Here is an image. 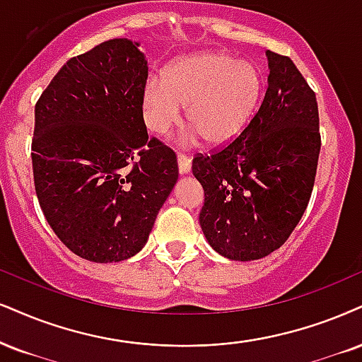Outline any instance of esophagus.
I'll list each match as a JSON object with an SVG mask.
<instances>
[{"instance_id": "obj_1", "label": "esophagus", "mask_w": 362, "mask_h": 362, "mask_svg": "<svg viewBox=\"0 0 362 362\" xmlns=\"http://www.w3.org/2000/svg\"><path fill=\"white\" fill-rule=\"evenodd\" d=\"M177 164H180V173L186 174L191 171V158L188 154L180 153L177 154Z\"/></svg>"}]
</instances>
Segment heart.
<instances>
[{"label": "heart", "mask_w": 362, "mask_h": 362, "mask_svg": "<svg viewBox=\"0 0 362 362\" xmlns=\"http://www.w3.org/2000/svg\"><path fill=\"white\" fill-rule=\"evenodd\" d=\"M263 93V75L252 62L230 53L189 55L174 62L166 78L153 75L144 87V120L163 136L188 105L189 124L211 146L228 144L255 114Z\"/></svg>", "instance_id": "b5f03b06"}]
</instances>
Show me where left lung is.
I'll use <instances>...</instances> for the list:
<instances>
[{
    "label": "left lung",
    "mask_w": 362,
    "mask_h": 362,
    "mask_svg": "<svg viewBox=\"0 0 362 362\" xmlns=\"http://www.w3.org/2000/svg\"><path fill=\"white\" fill-rule=\"evenodd\" d=\"M269 87L233 141L198 153L199 225L218 253L248 262L287 242L314 188L320 151L315 93L288 57L267 50Z\"/></svg>",
    "instance_id": "obj_1"
}]
</instances>
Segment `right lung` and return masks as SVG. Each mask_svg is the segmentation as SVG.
Masks as SVG:
<instances>
[{
    "mask_svg": "<svg viewBox=\"0 0 362 362\" xmlns=\"http://www.w3.org/2000/svg\"><path fill=\"white\" fill-rule=\"evenodd\" d=\"M139 43L104 42L62 66L35 105L33 180L66 248L107 263L144 247L177 181V158L147 136Z\"/></svg>",
    "mask_w": 362,
    "mask_h": 362,
    "instance_id": "1",
    "label": "right lung"
}]
</instances>
